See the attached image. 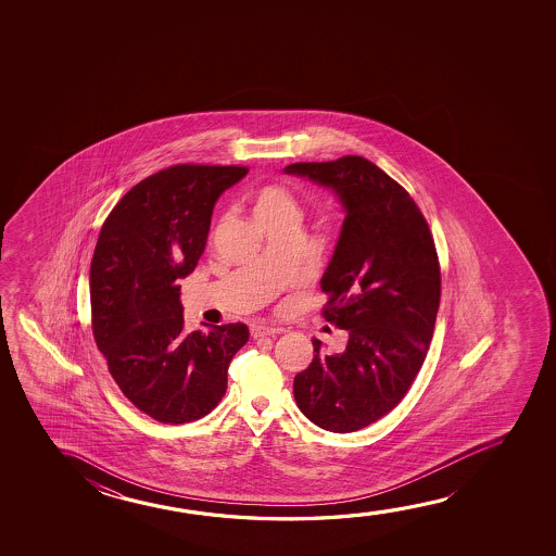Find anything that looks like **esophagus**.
<instances>
[{
    "instance_id": "1",
    "label": "esophagus",
    "mask_w": 556,
    "mask_h": 556,
    "mask_svg": "<svg viewBox=\"0 0 556 556\" xmlns=\"http://www.w3.org/2000/svg\"><path fill=\"white\" fill-rule=\"evenodd\" d=\"M281 328L269 327V325H264V323H258V325H252L251 334L252 338H264V336H277L281 334Z\"/></svg>"
}]
</instances>
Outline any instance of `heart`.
I'll return each mask as SVG.
<instances>
[{
  "instance_id": "1",
  "label": "heart",
  "mask_w": 556,
  "mask_h": 556,
  "mask_svg": "<svg viewBox=\"0 0 556 556\" xmlns=\"http://www.w3.org/2000/svg\"><path fill=\"white\" fill-rule=\"evenodd\" d=\"M252 213L260 224L290 214L298 216L296 199L285 186L267 184L252 195Z\"/></svg>"
}]
</instances>
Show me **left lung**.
Listing matches in <instances>:
<instances>
[{"instance_id": "left-lung-1", "label": "left lung", "mask_w": 556, "mask_h": 556, "mask_svg": "<svg viewBox=\"0 0 556 556\" xmlns=\"http://www.w3.org/2000/svg\"><path fill=\"white\" fill-rule=\"evenodd\" d=\"M282 170L334 191L345 211L320 290L323 315L348 330V345L327 353L313 338L294 399L315 426L351 433L393 410L426 361L441 302L433 236L410 193L372 161L345 155Z\"/></svg>"}]
</instances>
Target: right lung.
Returning <instances> with one entry per match:
<instances>
[{"label":"right lung","instance_id":"obj_1","mask_svg":"<svg viewBox=\"0 0 556 556\" xmlns=\"http://www.w3.org/2000/svg\"><path fill=\"white\" fill-rule=\"evenodd\" d=\"M247 167L175 165L114 206L92 254L94 342L123 395L161 424H188L220 403L243 323L184 332L180 285L205 251L216 201Z\"/></svg>","mask_w":556,"mask_h":556}]
</instances>
